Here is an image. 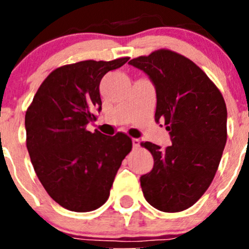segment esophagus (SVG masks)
I'll use <instances>...</instances> for the list:
<instances>
[{"label":"esophagus","instance_id":"obj_1","mask_svg":"<svg viewBox=\"0 0 249 249\" xmlns=\"http://www.w3.org/2000/svg\"><path fill=\"white\" fill-rule=\"evenodd\" d=\"M140 143L141 141L139 139H132V147H134V149H137L140 147Z\"/></svg>","mask_w":249,"mask_h":249}]
</instances>
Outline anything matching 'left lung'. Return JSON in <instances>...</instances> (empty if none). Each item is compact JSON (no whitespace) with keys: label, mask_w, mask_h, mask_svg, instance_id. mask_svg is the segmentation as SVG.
<instances>
[{"label":"left lung","mask_w":249,"mask_h":249,"mask_svg":"<svg viewBox=\"0 0 249 249\" xmlns=\"http://www.w3.org/2000/svg\"><path fill=\"white\" fill-rule=\"evenodd\" d=\"M142 70L157 91L155 122L164 123L172 145L161 149L142 142L154 166L141 176L149 205L180 212L205 194L214 178L227 143V106L214 83L192 60L169 49L129 61Z\"/></svg>","instance_id":"left-lung-1"}]
</instances>
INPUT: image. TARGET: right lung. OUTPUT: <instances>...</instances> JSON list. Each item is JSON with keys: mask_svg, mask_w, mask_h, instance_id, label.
Returning a JSON list of instances; mask_svg holds the SVG:
<instances>
[{"mask_svg": "<svg viewBox=\"0 0 249 249\" xmlns=\"http://www.w3.org/2000/svg\"><path fill=\"white\" fill-rule=\"evenodd\" d=\"M129 57L85 60L54 70L25 114L26 147L49 196L73 212H90L109 196L113 180L132 148L127 135L107 136L87 125L101 110L100 82Z\"/></svg>", "mask_w": 249, "mask_h": 249, "instance_id": "right-lung-1", "label": "right lung"}]
</instances>
